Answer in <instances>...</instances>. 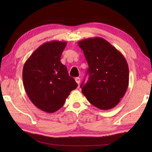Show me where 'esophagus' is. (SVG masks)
<instances>
[{
  "mask_svg": "<svg viewBox=\"0 0 152 152\" xmlns=\"http://www.w3.org/2000/svg\"><path fill=\"white\" fill-rule=\"evenodd\" d=\"M75 81H76V82L77 83H78V84H79V83H80V78H78H78H75Z\"/></svg>",
  "mask_w": 152,
  "mask_h": 152,
  "instance_id": "1",
  "label": "esophagus"
}]
</instances>
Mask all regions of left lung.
<instances>
[{
	"label": "left lung",
	"instance_id": "obj_1",
	"mask_svg": "<svg viewBox=\"0 0 152 152\" xmlns=\"http://www.w3.org/2000/svg\"><path fill=\"white\" fill-rule=\"evenodd\" d=\"M89 69L88 81L81 84L82 92L91 104L110 110L117 105L129 86L127 61L115 48L100 37L79 41Z\"/></svg>",
	"mask_w": 152,
	"mask_h": 152
}]
</instances>
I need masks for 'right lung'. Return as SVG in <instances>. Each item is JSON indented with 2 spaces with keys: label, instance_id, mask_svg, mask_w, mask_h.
<instances>
[{
  "label": "right lung",
  "instance_id": "obj_1",
  "mask_svg": "<svg viewBox=\"0 0 152 152\" xmlns=\"http://www.w3.org/2000/svg\"><path fill=\"white\" fill-rule=\"evenodd\" d=\"M66 46L64 41L47 42L31 54L23 66L25 91L38 108L47 113L59 110L71 91L78 86L61 62Z\"/></svg>",
  "mask_w": 152,
  "mask_h": 152
}]
</instances>
